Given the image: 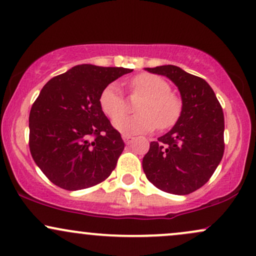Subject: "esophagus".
Segmentation results:
<instances>
[{
  "instance_id": "1",
  "label": "esophagus",
  "mask_w": 256,
  "mask_h": 256,
  "mask_svg": "<svg viewBox=\"0 0 256 256\" xmlns=\"http://www.w3.org/2000/svg\"><path fill=\"white\" fill-rule=\"evenodd\" d=\"M122 140H124V142L126 143V144H131L132 140H134V138L132 136H128V134H122Z\"/></svg>"
}]
</instances>
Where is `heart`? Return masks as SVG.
Here are the masks:
<instances>
[{"instance_id": "obj_1", "label": "heart", "mask_w": 256, "mask_h": 256, "mask_svg": "<svg viewBox=\"0 0 256 256\" xmlns=\"http://www.w3.org/2000/svg\"><path fill=\"white\" fill-rule=\"evenodd\" d=\"M131 92L134 98H142L136 106L138 114L132 116H120L126 110V101L116 83L107 85L100 95L102 112L108 118H116L113 125L122 134H144L156 126L158 130H167L180 118L182 100L171 92V85L164 78L149 73L138 74L131 80Z\"/></svg>"}]
</instances>
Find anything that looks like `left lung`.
<instances>
[{"instance_id": "1", "label": "left lung", "mask_w": 256, "mask_h": 256, "mask_svg": "<svg viewBox=\"0 0 256 256\" xmlns=\"http://www.w3.org/2000/svg\"><path fill=\"white\" fill-rule=\"evenodd\" d=\"M146 70L177 85L183 110L172 130L150 143L143 171L158 189L188 195L210 180L224 155L222 108L204 79L173 64Z\"/></svg>"}]
</instances>
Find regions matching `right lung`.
I'll list each match as a JSON object with an SVG mask.
<instances>
[{"label": "right lung", "mask_w": 256, "mask_h": 256, "mask_svg": "<svg viewBox=\"0 0 256 256\" xmlns=\"http://www.w3.org/2000/svg\"><path fill=\"white\" fill-rule=\"evenodd\" d=\"M130 72L124 67L78 64L44 85L28 116V146L52 183L73 192L110 177L125 143L102 112L100 95Z\"/></svg>", "instance_id": "obj_1"}]
</instances>
